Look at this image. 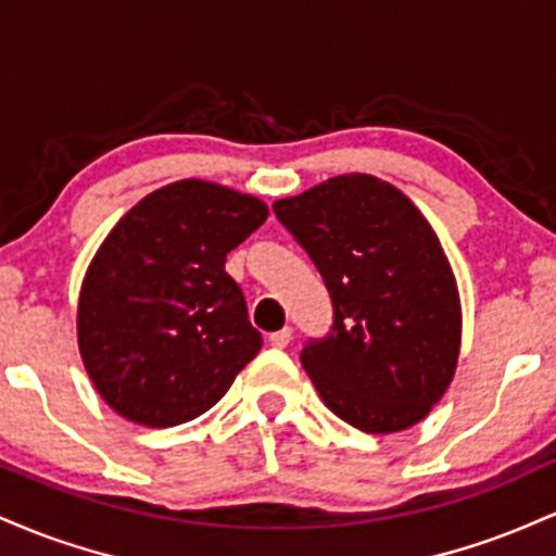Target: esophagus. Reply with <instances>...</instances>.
<instances>
[{
	"instance_id": "esophagus-1",
	"label": "esophagus",
	"mask_w": 556,
	"mask_h": 556,
	"mask_svg": "<svg viewBox=\"0 0 556 556\" xmlns=\"http://www.w3.org/2000/svg\"><path fill=\"white\" fill-rule=\"evenodd\" d=\"M290 340H292V329L290 327H285V329H279V331H274V334H269V342L274 344V348H287V344H290Z\"/></svg>"
}]
</instances>
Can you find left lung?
<instances>
[{
	"instance_id": "1",
	"label": "left lung",
	"mask_w": 556,
	"mask_h": 556,
	"mask_svg": "<svg viewBox=\"0 0 556 556\" xmlns=\"http://www.w3.org/2000/svg\"><path fill=\"white\" fill-rule=\"evenodd\" d=\"M314 258L334 327L300 353L324 405L366 433L416 426L444 397L463 342L457 279L420 208L363 172L274 203Z\"/></svg>"
}]
</instances>
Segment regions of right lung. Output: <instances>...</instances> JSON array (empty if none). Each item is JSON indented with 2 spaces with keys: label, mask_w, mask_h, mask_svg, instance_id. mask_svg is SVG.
I'll use <instances>...</instances> for the list:
<instances>
[{
  "label": "right lung",
  "mask_w": 556,
  "mask_h": 556,
  "mask_svg": "<svg viewBox=\"0 0 556 556\" xmlns=\"http://www.w3.org/2000/svg\"><path fill=\"white\" fill-rule=\"evenodd\" d=\"M266 216L261 198L190 177L112 227L80 285L78 348L117 416L149 429L193 420L256 358L261 334L225 261Z\"/></svg>",
  "instance_id": "obj_1"
}]
</instances>
